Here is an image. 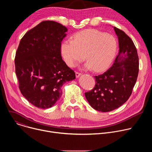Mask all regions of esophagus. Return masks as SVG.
Here are the masks:
<instances>
[{"label": "esophagus", "instance_id": "esophagus-1", "mask_svg": "<svg viewBox=\"0 0 152 152\" xmlns=\"http://www.w3.org/2000/svg\"><path fill=\"white\" fill-rule=\"evenodd\" d=\"M80 75H81V73H79V72H76V77H79Z\"/></svg>", "mask_w": 152, "mask_h": 152}]
</instances>
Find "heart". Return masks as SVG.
<instances>
[{
	"label": "heart",
	"mask_w": 152,
	"mask_h": 152,
	"mask_svg": "<svg viewBox=\"0 0 152 152\" xmlns=\"http://www.w3.org/2000/svg\"><path fill=\"white\" fill-rule=\"evenodd\" d=\"M116 41L110 35L96 30H86L64 41L61 45L63 58L70 67H75L86 57V68L100 72L107 68L116 52Z\"/></svg>",
	"instance_id": "heart-1"
}]
</instances>
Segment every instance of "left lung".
<instances>
[{"instance_id": "obj_1", "label": "left lung", "mask_w": 152, "mask_h": 152, "mask_svg": "<svg viewBox=\"0 0 152 152\" xmlns=\"http://www.w3.org/2000/svg\"><path fill=\"white\" fill-rule=\"evenodd\" d=\"M114 29L118 39V55L106 72L94 76V88L85 93L91 106L102 113L117 109L129 99L139 71V58L133 41L123 31Z\"/></svg>"}]
</instances>
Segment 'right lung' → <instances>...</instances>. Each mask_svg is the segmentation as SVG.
Segmentation results:
<instances>
[{
  "instance_id": "right-lung-1",
  "label": "right lung",
  "mask_w": 152,
  "mask_h": 152,
  "mask_svg": "<svg viewBox=\"0 0 152 152\" xmlns=\"http://www.w3.org/2000/svg\"><path fill=\"white\" fill-rule=\"evenodd\" d=\"M66 26L43 21L21 39L15 57V74L22 95L33 105L47 109L62 95L64 83L76 78L61 57Z\"/></svg>"
}]
</instances>
